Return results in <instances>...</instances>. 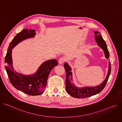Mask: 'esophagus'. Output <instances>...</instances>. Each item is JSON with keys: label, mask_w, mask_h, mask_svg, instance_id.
I'll list each match as a JSON object with an SVG mask.
<instances>
[{"label": "esophagus", "mask_w": 122, "mask_h": 122, "mask_svg": "<svg viewBox=\"0 0 122 122\" xmlns=\"http://www.w3.org/2000/svg\"><path fill=\"white\" fill-rule=\"evenodd\" d=\"M66 58L65 57H62L59 60V63L60 64H62L66 61Z\"/></svg>", "instance_id": "34e87169"}]
</instances>
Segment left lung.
I'll return each mask as SVG.
<instances>
[{
	"mask_svg": "<svg viewBox=\"0 0 122 122\" xmlns=\"http://www.w3.org/2000/svg\"><path fill=\"white\" fill-rule=\"evenodd\" d=\"M94 33L95 34V40L97 43L98 46L104 51L105 57L107 59H108L110 57V55L105 41L103 40L101 34H100L98 31H95ZM64 66L66 72V91L71 97L78 98H86L97 95L100 93L106 86L111 71V64L110 62L109 63V70L107 76L103 82L96 86H87L84 87L79 88L76 87L72 82H71V80H72V74L71 71V68L70 66L67 64V63H65Z\"/></svg>",
	"mask_w": 122,
	"mask_h": 122,
	"instance_id": "obj_1",
	"label": "left lung"
}]
</instances>
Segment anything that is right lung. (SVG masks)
<instances>
[{
  "label": "right lung",
  "mask_w": 122,
  "mask_h": 122,
  "mask_svg": "<svg viewBox=\"0 0 122 122\" xmlns=\"http://www.w3.org/2000/svg\"><path fill=\"white\" fill-rule=\"evenodd\" d=\"M35 35V30L28 29H23L17 34L10 42L5 58V67L11 84L17 90L31 96L40 95L44 92L50 72L58 65L56 59L47 60L41 65L35 73L31 75H25L14 71L11 57L12 49L22 41L34 38Z\"/></svg>",
  "instance_id": "obj_1"
}]
</instances>
